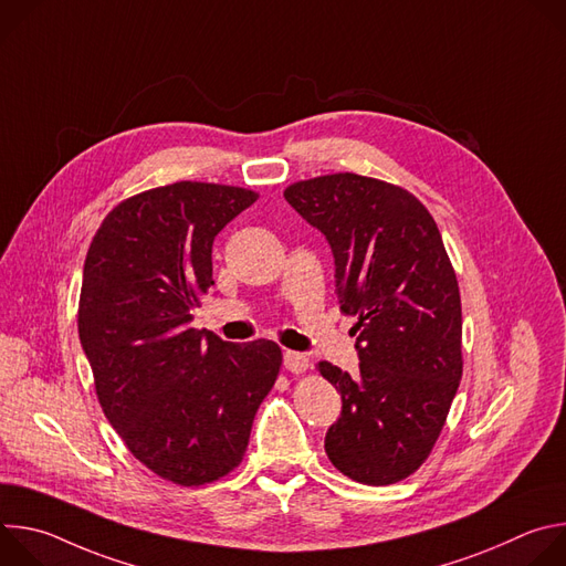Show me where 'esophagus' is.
Returning <instances> with one entry per match:
<instances>
[{
  "instance_id": "1",
  "label": "esophagus",
  "mask_w": 566,
  "mask_h": 566,
  "mask_svg": "<svg viewBox=\"0 0 566 566\" xmlns=\"http://www.w3.org/2000/svg\"><path fill=\"white\" fill-rule=\"evenodd\" d=\"M284 367L291 374H302L308 369V358L300 352H284Z\"/></svg>"
}]
</instances>
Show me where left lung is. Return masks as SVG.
<instances>
[{"instance_id":"8db88e82","label":"left lung","mask_w":566,"mask_h":566,"mask_svg":"<svg viewBox=\"0 0 566 566\" xmlns=\"http://www.w3.org/2000/svg\"><path fill=\"white\" fill-rule=\"evenodd\" d=\"M284 199L327 237L340 308L359 334L358 374L317 363L343 398L327 457L358 483H396L430 457L463 371L461 297L441 232L415 195L354 172L297 181Z\"/></svg>"}]
</instances>
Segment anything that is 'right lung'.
I'll return each instance as SVG.
<instances>
[{"label": "right lung", "instance_id": "add662e5", "mask_svg": "<svg viewBox=\"0 0 566 566\" xmlns=\"http://www.w3.org/2000/svg\"><path fill=\"white\" fill-rule=\"evenodd\" d=\"M258 192L179 181L120 201L87 251L77 334L98 402L129 452L179 486H203L244 459L277 380L273 340L223 343L195 329L214 284L212 241Z\"/></svg>", "mask_w": 566, "mask_h": 566}]
</instances>
